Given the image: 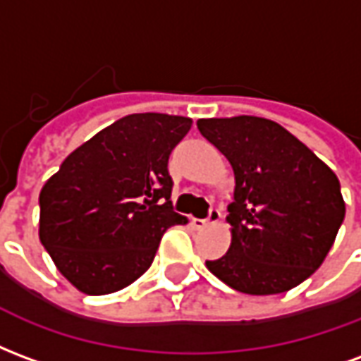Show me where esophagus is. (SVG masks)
Returning <instances> with one entry per match:
<instances>
[{
	"label": "esophagus",
	"instance_id": "1",
	"mask_svg": "<svg viewBox=\"0 0 361 361\" xmlns=\"http://www.w3.org/2000/svg\"><path fill=\"white\" fill-rule=\"evenodd\" d=\"M220 220V211L219 209H211V212H209V216L204 220H199V219H193L191 220V226L195 228V230H204V228L209 226H214L216 222Z\"/></svg>",
	"mask_w": 361,
	"mask_h": 361
}]
</instances>
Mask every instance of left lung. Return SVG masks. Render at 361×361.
<instances>
[{
    "instance_id": "obj_1",
    "label": "left lung",
    "mask_w": 361,
    "mask_h": 361,
    "mask_svg": "<svg viewBox=\"0 0 361 361\" xmlns=\"http://www.w3.org/2000/svg\"><path fill=\"white\" fill-rule=\"evenodd\" d=\"M234 170L226 255L207 261L224 284L251 295L288 292L323 265L346 204L336 173L302 141L257 116L199 119Z\"/></svg>"
}]
</instances>
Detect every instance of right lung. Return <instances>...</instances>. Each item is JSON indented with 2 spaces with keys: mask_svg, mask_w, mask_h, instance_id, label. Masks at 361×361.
<instances>
[{
  "mask_svg": "<svg viewBox=\"0 0 361 361\" xmlns=\"http://www.w3.org/2000/svg\"><path fill=\"white\" fill-rule=\"evenodd\" d=\"M191 118L131 114L63 160L40 191V242L79 292L129 286L157 255L162 234L188 219L172 211L168 158Z\"/></svg>",
  "mask_w": 361,
  "mask_h": 361,
  "instance_id": "obj_1",
  "label": "right lung"
}]
</instances>
